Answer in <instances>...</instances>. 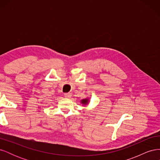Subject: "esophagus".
Listing matches in <instances>:
<instances>
[{
    "label": "esophagus",
    "instance_id": "esophagus-1",
    "mask_svg": "<svg viewBox=\"0 0 160 160\" xmlns=\"http://www.w3.org/2000/svg\"><path fill=\"white\" fill-rule=\"evenodd\" d=\"M65 97L67 98H71V94L70 93H65Z\"/></svg>",
    "mask_w": 160,
    "mask_h": 160
}]
</instances>
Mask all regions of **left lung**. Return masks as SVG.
I'll use <instances>...</instances> for the list:
<instances>
[{
  "mask_svg": "<svg viewBox=\"0 0 160 160\" xmlns=\"http://www.w3.org/2000/svg\"><path fill=\"white\" fill-rule=\"evenodd\" d=\"M81 103L83 104V105H88L89 103V98L83 99L81 100Z\"/></svg>",
  "mask_w": 160,
  "mask_h": 160,
  "instance_id": "left-lung-1",
  "label": "left lung"
}]
</instances>
